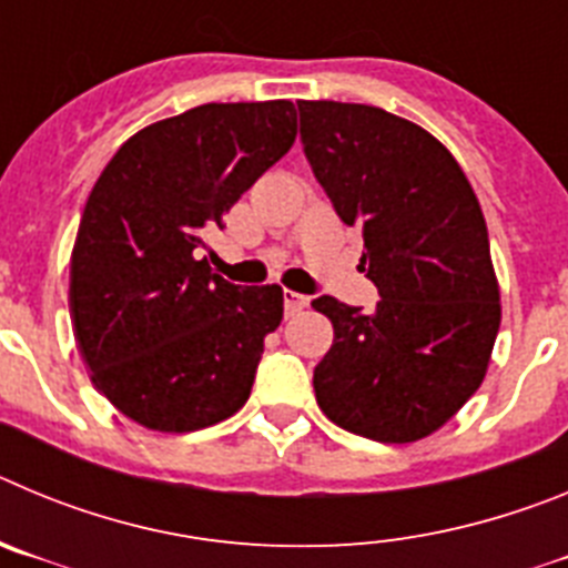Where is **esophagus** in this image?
I'll return each instance as SVG.
<instances>
[{
  "mask_svg": "<svg viewBox=\"0 0 568 568\" xmlns=\"http://www.w3.org/2000/svg\"><path fill=\"white\" fill-rule=\"evenodd\" d=\"M310 298L301 293H293V290H284V313L287 315H298L301 310L307 307Z\"/></svg>",
  "mask_w": 568,
  "mask_h": 568,
  "instance_id": "esophagus-1",
  "label": "esophagus"
}]
</instances>
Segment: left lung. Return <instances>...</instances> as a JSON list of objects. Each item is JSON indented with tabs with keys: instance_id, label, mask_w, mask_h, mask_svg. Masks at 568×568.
Here are the masks:
<instances>
[{
	"instance_id": "8db88e82",
	"label": "left lung",
	"mask_w": 568,
	"mask_h": 568,
	"mask_svg": "<svg viewBox=\"0 0 568 568\" xmlns=\"http://www.w3.org/2000/svg\"><path fill=\"white\" fill-rule=\"evenodd\" d=\"M301 142L341 222L361 230L375 310L313 301L335 338L313 373L321 413L381 444L433 435L475 395L500 327L478 195L455 155L373 104L298 102Z\"/></svg>"
}]
</instances>
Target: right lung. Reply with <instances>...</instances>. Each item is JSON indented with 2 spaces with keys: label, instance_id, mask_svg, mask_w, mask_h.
I'll return each mask as SVG.
<instances>
[{
  "label": "right lung",
  "instance_id": "right-lung-1",
  "mask_svg": "<svg viewBox=\"0 0 568 568\" xmlns=\"http://www.w3.org/2000/svg\"><path fill=\"white\" fill-rule=\"evenodd\" d=\"M295 142V104H202L130 135L93 184L70 255V321L90 381L155 433L247 404L278 284L235 287L204 235Z\"/></svg>",
  "mask_w": 568,
  "mask_h": 568
}]
</instances>
